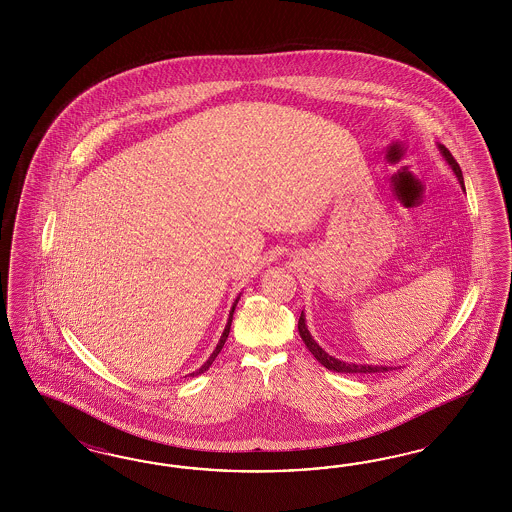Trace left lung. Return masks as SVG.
I'll list each match as a JSON object with an SVG mask.
<instances>
[{
	"label": "left lung",
	"instance_id": "8db88e82",
	"mask_svg": "<svg viewBox=\"0 0 512 512\" xmlns=\"http://www.w3.org/2000/svg\"><path fill=\"white\" fill-rule=\"evenodd\" d=\"M441 148V152L445 155V159L449 161L450 167H452V171L456 172V176H458V180H460V184L464 187V176H462V169H460V165H458V161L454 159V155L450 154L449 150L445 148V146H439ZM298 332H300V338L302 341L306 343V347L310 349L311 355L317 358L325 368L328 370H332V372L338 373H385L388 370H392V368H387V366H366V364H347V362H341L338 358L330 357L328 353H325L319 345H317V341L311 338L310 330H308V326H306V319H304V311L300 313V319H298Z\"/></svg>",
	"mask_w": 512,
	"mask_h": 512
}]
</instances>
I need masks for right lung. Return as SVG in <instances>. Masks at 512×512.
I'll return each instance as SVG.
<instances>
[{
	"label": "right lung",
	"mask_w": 512,
	"mask_h": 512,
	"mask_svg": "<svg viewBox=\"0 0 512 512\" xmlns=\"http://www.w3.org/2000/svg\"><path fill=\"white\" fill-rule=\"evenodd\" d=\"M236 304H238V300L234 302L233 310H231V313H229V321H227V326H225V330H223V334H221V340H219V343H217L216 351L210 355V358H208V360L202 364L201 368H199L197 372L189 373V375H193V377H195V375H201V373L206 372V370L212 366V362L216 360L217 355L221 353V349H223L225 341H227V338H229V332H231V323H233V313L234 308H236Z\"/></svg>",
	"instance_id": "1"
}]
</instances>
